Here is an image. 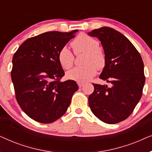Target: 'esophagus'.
Returning <instances> with one entry per match:
<instances>
[{"mask_svg": "<svg viewBox=\"0 0 152 152\" xmlns=\"http://www.w3.org/2000/svg\"><path fill=\"white\" fill-rule=\"evenodd\" d=\"M77 84L80 88H81V87H82L83 86H84V83H82V82H78Z\"/></svg>", "mask_w": 152, "mask_h": 152, "instance_id": "esophagus-1", "label": "esophagus"}]
</instances>
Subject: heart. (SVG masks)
Returning <instances> with one entry per match:
<instances>
[{
	"mask_svg": "<svg viewBox=\"0 0 152 152\" xmlns=\"http://www.w3.org/2000/svg\"><path fill=\"white\" fill-rule=\"evenodd\" d=\"M98 41L85 34H80L71 42L75 54L86 53L84 66H77L66 72L68 80L77 82L90 80L97 72V68L102 69L106 65L105 54L99 48ZM58 60L64 69H68L74 62V55L67 47H63L58 54Z\"/></svg>",
	"mask_w": 152,
	"mask_h": 152,
	"instance_id": "obj_1",
	"label": "heart"
}]
</instances>
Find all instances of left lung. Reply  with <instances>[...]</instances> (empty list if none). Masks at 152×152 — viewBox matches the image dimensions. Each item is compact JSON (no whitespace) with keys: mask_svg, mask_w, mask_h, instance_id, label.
Masks as SVG:
<instances>
[{"mask_svg":"<svg viewBox=\"0 0 152 152\" xmlns=\"http://www.w3.org/2000/svg\"><path fill=\"white\" fill-rule=\"evenodd\" d=\"M88 34L101 41L106 65L99 78L110 84H93L89 107L101 121L118 123L132 114L142 97L145 82L142 57L131 41L113 28L102 27Z\"/></svg>","mask_w":152,"mask_h":152,"instance_id":"left-lung-1","label":"left lung"}]
</instances>
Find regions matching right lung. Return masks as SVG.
<instances>
[{"mask_svg":"<svg viewBox=\"0 0 152 152\" xmlns=\"http://www.w3.org/2000/svg\"><path fill=\"white\" fill-rule=\"evenodd\" d=\"M77 31L43 33L27 39L14 53L11 77L16 100L35 121L48 124L61 118L78 90L75 81H60L64 71L58 60Z\"/></svg>","mask_w":152,"mask_h":152,"instance_id":"obj_1","label":"right lung"}]
</instances>
